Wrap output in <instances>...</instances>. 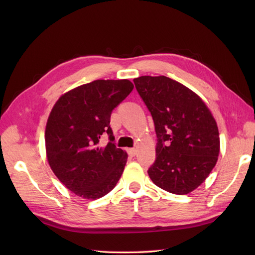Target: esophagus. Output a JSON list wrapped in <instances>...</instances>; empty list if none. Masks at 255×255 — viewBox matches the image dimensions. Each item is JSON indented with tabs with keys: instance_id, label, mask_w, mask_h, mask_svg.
<instances>
[{
	"instance_id": "obj_1",
	"label": "esophagus",
	"mask_w": 255,
	"mask_h": 255,
	"mask_svg": "<svg viewBox=\"0 0 255 255\" xmlns=\"http://www.w3.org/2000/svg\"><path fill=\"white\" fill-rule=\"evenodd\" d=\"M127 151H128L129 156H135V154H136V149L135 148H129Z\"/></svg>"
}]
</instances>
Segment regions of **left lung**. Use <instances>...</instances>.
Returning a JSON list of instances; mask_svg holds the SVG:
<instances>
[{
	"instance_id": "1",
	"label": "left lung",
	"mask_w": 255,
	"mask_h": 255,
	"mask_svg": "<svg viewBox=\"0 0 255 255\" xmlns=\"http://www.w3.org/2000/svg\"><path fill=\"white\" fill-rule=\"evenodd\" d=\"M151 113L157 138L152 182L174 195L200 186L218 159L220 140L214 117L194 91L167 76L134 79Z\"/></svg>"
}]
</instances>
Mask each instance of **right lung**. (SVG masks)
I'll list each match as a JSON object with an SVG mask.
<instances>
[{
	"instance_id": "add662e5",
	"label": "right lung",
	"mask_w": 255,
	"mask_h": 255,
	"mask_svg": "<svg viewBox=\"0 0 255 255\" xmlns=\"http://www.w3.org/2000/svg\"><path fill=\"white\" fill-rule=\"evenodd\" d=\"M134 88L128 80H97L61 96L45 128L50 167L65 186L85 199L101 198L116 186L128 154L116 146L111 115ZM107 133L104 148L99 138Z\"/></svg>"
}]
</instances>
